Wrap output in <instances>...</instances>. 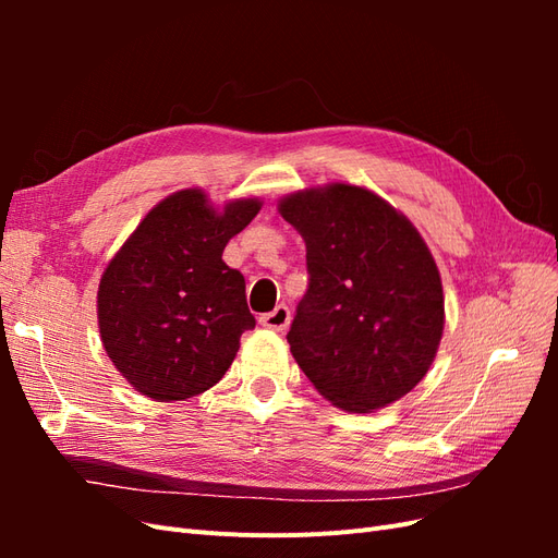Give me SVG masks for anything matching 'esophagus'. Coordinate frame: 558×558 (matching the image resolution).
I'll return each instance as SVG.
<instances>
[{
  "instance_id": "obj_1",
  "label": "esophagus",
  "mask_w": 558,
  "mask_h": 558,
  "mask_svg": "<svg viewBox=\"0 0 558 558\" xmlns=\"http://www.w3.org/2000/svg\"><path fill=\"white\" fill-rule=\"evenodd\" d=\"M258 320H260V326L281 332V330L289 328V324H291V310L286 305H277L272 312L263 314Z\"/></svg>"
}]
</instances>
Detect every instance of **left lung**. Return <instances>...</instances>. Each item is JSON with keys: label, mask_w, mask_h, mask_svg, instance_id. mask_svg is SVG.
<instances>
[{"label": "left lung", "mask_w": 558, "mask_h": 558, "mask_svg": "<svg viewBox=\"0 0 558 558\" xmlns=\"http://www.w3.org/2000/svg\"><path fill=\"white\" fill-rule=\"evenodd\" d=\"M305 240L310 289L286 335L316 391L373 412L426 377L445 330V293L424 238L363 185L328 183L279 199Z\"/></svg>", "instance_id": "obj_1"}]
</instances>
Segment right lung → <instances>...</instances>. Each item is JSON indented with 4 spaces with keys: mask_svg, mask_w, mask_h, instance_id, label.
Wrapping results in <instances>:
<instances>
[{
    "mask_svg": "<svg viewBox=\"0 0 558 558\" xmlns=\"http://www.w3.org/2000/svg\"><path fill=\"white\" fill-rule=\"evenodd\" d=\"M260 207L258 197H240L218 211L205 191H177L109 260L97 291L99 337L134 391L172 402L221 381L242 332L256 326L244 277L223 263V248Z\"/></svg>",
    "mask_w": 558,
    "mask_h": 558,
    "instance_id": "obj_1",
    "label": "right lung"
}]
</instances>
